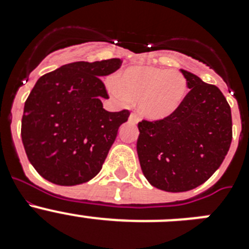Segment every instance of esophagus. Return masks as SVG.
Returning a JSON list of instances; mask_svg holds the SVG:
<instances>
[{"instance_id":"obj_1","label":"esophagus","mask_w":249,"mask_h":249,"mask_svg":"<svg viewBox=\"0 0 249 249\" xmlns=\"http://www.w3.org/2000/svg\"><path fill=\"white\" fill-rule=\"evenodd\" d=\"M128 121H129V123H132V124H136V123L138 122V117H137V114L132 113L131 116H129Z\"/></svg>"}]
</instances>
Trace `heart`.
<instances>
[{
    "label": "heart",
    "instance_id": "1",
    "mask_svg": "<svg viewBox=\"0 0 249 249\" xmlns=\"http://www.w3.org/2000/svg\"><path fill=\"white\" fill-rule=\"evenodd\" d=\"M186 77L175 70L136 66L114 77L111 92L121 102H138L141 116L149 121L169 117L186 98Z\"/></svg>",
    "mask_w": 249,
    "mask_h": 249
}]
</instances>
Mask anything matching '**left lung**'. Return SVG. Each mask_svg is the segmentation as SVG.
Segmentation results:
<instances>
[{"label":"left lung","instance_id":"obj_1","mask_svg":"<svg viewBox=\"0 0 249 249\" xmlns=\"http://www.w3.org/2000/svg\"><path fill=\"white\" fill-rule=\"evenodd\" d=\"M188 89L169 117L138 123L137 155L147 181L166 192L201 186L219 168L232 142V114L218 87L181 70Z\"/></svg>","mask_w":249,"mask_h":249}]
</instances>
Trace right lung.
<instances>
[{
    "label": "right lung",
    "mask_w": 249,
    "mask_h": 249,
    "mask_svg": "<svg viewBox=\"0 0 249 249\" xmlns=\"http://www.w3.org/2000/svg\"><path fill=\"white\" fill-rule=\"evenodd\" d=\"M120 58L68 63L46 73L25 102L21 137L31 164L45 179L76 186L97 176L129 112H108L101 78Z\"/></svg>",
    "instance_id": "1"
}]
</instances>
